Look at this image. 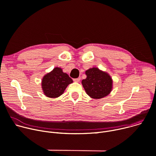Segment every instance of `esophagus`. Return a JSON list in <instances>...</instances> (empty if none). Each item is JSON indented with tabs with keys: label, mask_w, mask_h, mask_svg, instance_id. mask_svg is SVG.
Wrapping results in <instances>:
<instances>
[{
	"label": "esophagus",
	"mask_w": 156,
	"mask_h": 156,
	"mask_svg": "<svg viewBox=\"0 0 156 156\" xmlns=\"http://www.w3.org/2000/svg\"><path fill=\"white\" fill-rule=\"evenodd\" d=\"M80 80H81V78H80V77H79V78H75V79H73V81H75V82H79V81H80Z\"/></svg>",
	"instance_id": "34e87169"
}]
</instances>
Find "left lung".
<instances>
[{
    "mask_svg": "<svg viewBox=\"0 0 156 156\" xmlns=\"http://www.w3.org/2000/svg\"><path fill=\"white\" fill-rule=\"evenodd\" d=\"M86 78L81 81L86 94L91 98L99 99L108 95L112 90L113 81L108 73L97 67L85 72Z\"/></svg>",
    "mask_w": 156,
    "mask_h": 156,
    "instance_id": "8db88e82",
    "label": "left lung"
}]
</instances>
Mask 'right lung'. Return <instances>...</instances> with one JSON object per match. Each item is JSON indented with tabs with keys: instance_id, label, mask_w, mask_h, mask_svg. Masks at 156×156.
I'll return each instance as SVG.
<instances>
[{
	"instance_id": "1",
	"label": "right lung",
	"mask_w": 156,
	"mask_h": 156,
	"mask_svg": "<svg viewBox=\"0 0 156 156\" xmlns=\"http://www.w3.org/2000/svg\"><path fill=\"white\" fill-rule=\"evenodd\" d=\"M73 80L62 69L55 67L51 72L44 76L41 86L44 94L48 98H55L61 96Z\"/></svg>"
}]
</instances>
